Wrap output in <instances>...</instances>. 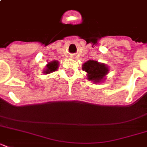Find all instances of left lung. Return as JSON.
I'll use <instances>...</instances> for the list:
<instances>
[{
	"mask_svg": "<svg viewBox=\"0 0 147 147\" xmlns=\"http://www.w3.org/2000/svg\"><path fill=\"white\" fill-rule=\"evenodd\" d=\"M82 69L87 73L88 80L94 84L105 82V77L109 72V68L107 65L95 60H88L85 62L82 65Z\"/></svg>",
	"mask_w": 147,
	"mask_h": 147,
	"instance_id": "left-lung-1",
	"label": "left lung"
}]
</instances>
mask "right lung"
Returning <instances> with one entry per match:
<instances>
[{"label": "right lung", "mask_w": 147, "mask_h": 147, "mask_svg": "<svg viewBox=\"0 0 147 147\" xmlns=\"http://www.w3.org/2000/svg\"><path fill=\"white\" fill-rule=\"evenodd\" d=\"M59 62L57 60H53L52 62H49L47 63L46 65V69L43 70L42 73H44L45 75H48L49 73H52L53 71H56L59 68Z\"/></svg>", "instance_id": "add662e5"}]
</instances>
